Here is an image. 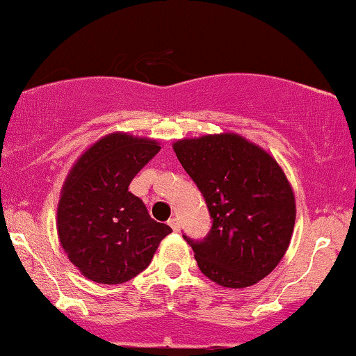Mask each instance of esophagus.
Here are the masks:
<instances>
[{"label":"esophagus","mask_w":356,"mask_h":356,"mask_svg":"<svg viewBox=\"0 0 356 356\" xmlns=\"http://www.w3.org/2000/svg\"><path fill=\"white\" fill-rule=\"evenodd\" d=\"M167 224H169L170 227H172L174 232H179V230H181V222H179L177 217H170V219H169V222H167Z\"/></svg>","instance_id":"34e87169"}]
</instances>
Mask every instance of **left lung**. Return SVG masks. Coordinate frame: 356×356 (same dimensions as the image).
<instances>
[{"label": "left lung", "mask_w": 356, "mask_h": 356, "mask_svg": "<svg viewBox=\"0 0 356 356\" xmlns=\"http://www.w3.org/2000/svg\"><path fill=\"white\" fill-rule=\"evenodd\" d=\"M174 151L212 219L204 238L184 235L200 272L229 289L262 280L285 255L295 225V197L284 170L237 134L182 139Z\"/></svg>", "instance_id": "left-lung-1"}]
</instances>
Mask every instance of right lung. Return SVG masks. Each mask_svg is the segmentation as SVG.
<instances>
[{
	"instance_id": "add662e5",
	"label": "right lung",
	"mask_w": 356,
	"mask_h": 356,
	"mask_svg": "<svg viewBox=\"0 0 356 356\" xmlns=\"http://www.w3.org/2000/svg\"><path fill=\"white\" fill-rule=\"evenodd\" d=\"M161 151L156 140L129 134L102 137L76 162L58 205V234L79 272L115 285L147 268L169 225L149 216L129 184Z\"/></svg>"
}]
</instances>
